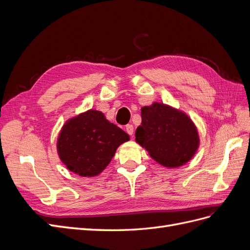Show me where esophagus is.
<instances>
[{"label":"esophagus","instance_id":"obj_1","mask_svg":"<svg viewBox=\"0 0 250 250\" xmlns=\"http://www.w3.org/2000/svg\"><path fill=\"white\" fill-rule=\"evenodd\" d=\"M125 129H126V132H127L128 134H129V135H132V134H133V125H131V124L126 125Z\"/></svg>","mask_w":250,"mask_h":250}]
</instances>
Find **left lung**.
Returning a JSON list of instances; mask_svg holds the SVG:
<instances>
[{"mask_svg": "<svg viewBox=\"0 0 250 250\" xmlns=\"http://www.w3.org/2000/svg\"><path fill=\"white\" fill-rule=\"evenodd\" d=\"M142 125L135 141L154 161L168 168L188 163L199 146L198 132L186 113L168 105L153 103L141 109Z\"/></svg>", "mask_w": 250, "mask_h": 250, "instance_id": "8db88e82", "label": "left lung"}]
</instances>
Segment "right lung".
Here are the masks:
<instances>
[{"label":"right lung","mask_w":250,"mask_h":250,"mask_svg":"<svg viewBox=\"0 0 250 250\" xmlns=\"http://www.w3.org/2000/svg\"><path fill=\"white\" fill-rule=\"evenodd\" d=\"M129 140L101 111L87 110L63 125L57 141L62 162L80 176H96L110 163L117 148Z\"/></svg>","instance_id":"add662e5"}]
</instances>
